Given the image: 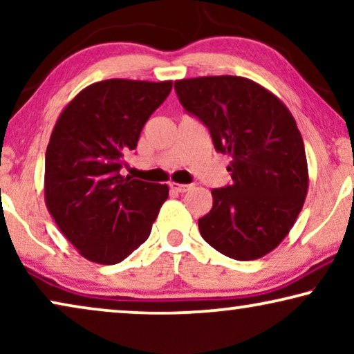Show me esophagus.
Segmentation results:
<instances>
[{
  "label": "esophagus",
  "mask_w": 354,
  "mask_h": 354,
  "mask_svg": "<svg viewBox=\"0 0 354 354\" xmlns=\"http://www.w3.org/2000/svg\"><path fill=\"white\" fill-rule=\"evenodd\" d=\"M169 187H171V190L176 193H185L192 188V185H187V183H177V182H171L169 183Z\"/></svg>",
  "instance_id": "obj_1"
}]
</instances>
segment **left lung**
<instances>
[{
	"label": "left lung",
	"instance_id": "obj_1",
	"mask_svg": "<svg viewBox=\"0 0 354 354\" xmlns=\"http://www.w3.org/2000/svg\"><path fill=\"white\" fill-rule=\"evenodd\" d=\"M188 113L232 158V185L212 190L200 234L232 259L263 258L288 235L306 200L309 174L297 120L263 85L236 75L176 80Z\"/></svg>",
	"mask_w": 354,
	"mask_h": 354
}]
</instances>
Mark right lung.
Segmentation results:
<instances>
[{
    "label": "right lung",
    "mask_w": 354,
    "mask_h": 354,
    "mask_svg": "<svg viewBox=\"0 0 354 354\" xmlns=\"http://www.w3.org/2000/svg\"><path fill=\"white\" fill-rule=\"evenodd\" d=\"M172 82L109 79L75 95L57 118L45 156V203L85 259L118 264L151 234L169 187L120 176L124 156Z\"/></svg>",
    "instance_id": "right-lung-1"
}]
</instances>
